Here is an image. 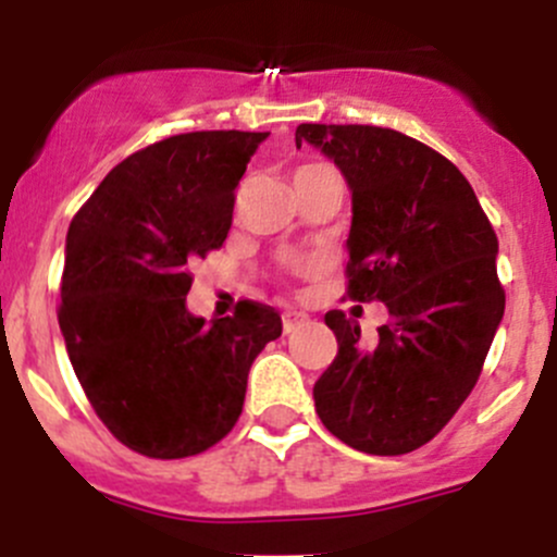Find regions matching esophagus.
<instances>
[{
  "label": "esophagus",
  "mask_w": 557,
  "mask_h": 557,
  "mask_svg": "<svg viewBox=\"0 0 557 557\" xmlns=\"http://www.w3.org/2000/svg\"><path fill=\"white\" fill-rule=\"evenodd\" d=\"M307 323H310V314L296 312V310L283 312V331H285V334H294V331H299L301 325H307Z\"/></svg>",
  "instance_id": "esophagus-1"
}]
</instances>
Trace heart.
<instances>
[{"instance_id": "1", "label": "heart", "mask_w": 557, "mask_h": 557, "mask_svg": "<svg viewBox=\"0 0 557 557\" xmlns=\"http://www.w3.org/2000/svg\"><path fill=\"white\" fill-rule=\"evenodd\" d=\"M310 170H318V164H305V166H299V170H296V174H305V172H310ZM294 174V177H296Z\"/></svg>"}]
</instances>
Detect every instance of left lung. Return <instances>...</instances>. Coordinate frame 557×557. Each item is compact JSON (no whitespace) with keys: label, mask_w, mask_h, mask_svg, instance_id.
Masks as SVG:
<instances>
[{"label":"left lung","mask_w":557,"mask_h":557,"mask_svg":"<svg viewBox=\"0 0 557 557\" xmlns=\"http://www.w3.org/2000/svg\"><path fill=\"white\" fill-rule=\"evenodd\" d=\"M301 143L334 159L352 190L347 296L391 312L374 342L325 312L339 352L314 383V409L352 450L412 453L466 401L504 318L496 232L458 166L407 134L301 123Z\"/></svg>","instance_id":"8db88e82"}]
</instances>
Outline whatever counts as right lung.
<instances>
[{"label": "right lung", "mask_w": 557, "mask_h": 557, "mask_svg": "<svg viewBox=\"0 0 557 557\" xmlns=\"http://www.w3.org/2000/svg\"><path fill=\"white\" fill-rule=\"evenodd\" d=\"M267 132H190L123 159L66 232L59 325L94 412L128 450L188 458L243 414L247 372L283 334L274 307L185 310L194 267L228 237L234 190Z\"/></svg>", "instance_id": "obj_1"}]
</instances>
